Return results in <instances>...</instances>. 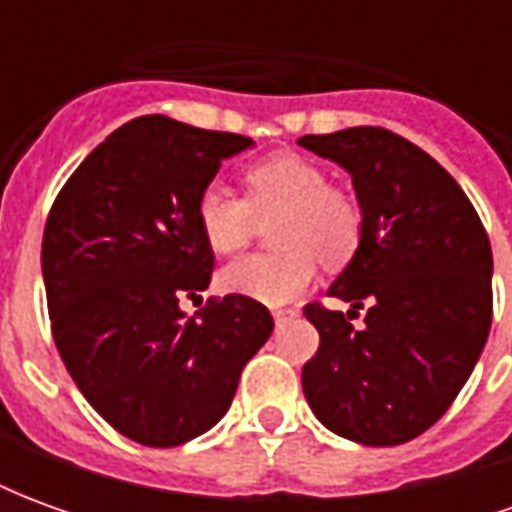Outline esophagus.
<instances>
[{
    "mask_svg": "<svg viewBox=\"0 0 512 512\" xmlns=\"http://www.w3.org/2000/svg\"><path fill=\"white\" fill-rule=\"evenodd\" d=\"M296 315H299L296 310H277V312H274V323H277V326H285V323L293 321Z\"/></svg>",
    "mask_w": 512,
    "mask_h": 512,
    "instance_id": "34e87169",
    "label": "esophagus"
}]
</instances>
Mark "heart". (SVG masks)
Segmentation results:
<instances>
[{"mask_svg": "<svg viewBox=\"0 0 512 512\" xmlns=\"http://www.w3.org/2000/svg\"><path fill=\"white\" fill-rule=\"evenodd\" d=\"M244 200L219 186L197 197V227L216 255H235L271 219L277 255L235 260L219 274L227 293L285 307L312 288L323 266H345L362 241V211L348 191L329 186L326 169L296 153L263 158L241 175Z\"/></svg>", "mask_w": 512, "mask_h": 512, "instance_id": "1", "label": "heart"}]
</instances>
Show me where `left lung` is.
Returning <instances> with one entry per match:
<instances>
[{"mask_svg": "<svg viewBox=\"0 0 512 512\" xmlns=\"http://www.w3.org/2000/svg\"><path fill=\"white\" fill-rule=\"evenodd\" d=\"M299 145L340 164L362 208L359 249L329 288L351 310L304 307L321 334L301 370L304 397L337 436L395 447L439 422L483 354L491 244L455 178L403 136L359 126Z\"/></svg>", "mask_w": 512, "mask_h": 512, "instance_id": "8db88e82", "label": "left lung"}]
</instances>
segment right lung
<instances>
[{"label": "right lung", "mask_w": 512, "mask_h": 512, "mask_svg": "<svg viewBox=\"0 0 512 512\" xmlns=\"http://www.w3.org/2000/svg\"><path fill=\"white\" fill-rule=\"evenodd\" d=\"M255 142L164 115L136 117L84 158L51 205L43 282L54 343L87 403L131 441L178 447L233 403L274 318L224 296L200 318L180 299L211 285L197 197Z\"/></svg>", "instance_id": "right-lung-1"}]
</instances>
